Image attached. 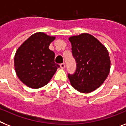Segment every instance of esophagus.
Masks as SVG:
<instances>
[{
  "instance_id": "1",
  "label": "esophagus",
  "mask_w": 126,
  "mask_h": 126,
  "mask_svg": "<svg viewBox=\"0 0 126 126\" xmlns=\"http://www.w3.org/2000/svg\"><path fill=\"white\" fill-rule=\"evenodd\" d=\"M60 67H61V68H65V63H61V64H60Z\"/></svg>"
}]
</instances>
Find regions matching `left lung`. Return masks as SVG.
<instances>
[{
    "label": "left lung",
    "instance_id": "1",
    "mask_svg": "<svg viewBox=\"0 0 126 126\" xmlns=\"http://www.w3.org/2000/svg\"><path fill=\"white\" fill-rule=\"evenodd\" d=\"M72 54L76 63V71L68 74L74 88L88 93L104 82L110 71L111 61L106 47L94 37L88 33L69 38Z\"/></svg>",
    "mask_w": 126,
    "mask_h": 126
}]
</instances>
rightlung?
Instances as JSON below:
<instances>
[{"label":"right lung","mask_w":126,"mask_h":126,"mask_svg":"<svg viewBox=\"0 0 126 126\" xmlns=\"http://www.w3.org/2000/svg\"><path fill=\"white\" fill-rule=\"evenodd\" d=\"M54 39V37L41 32L35 33L15 53V72L20 80L28 87L38 89L45 86L60 67L54 62L55 54L48 48Z\"/></svg>","instance_id":"obj_1"}]
</instances>
